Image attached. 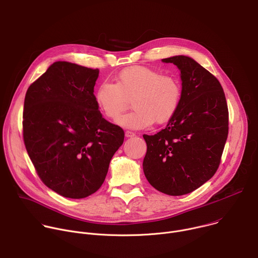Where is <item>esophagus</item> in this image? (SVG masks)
<instances>
[{
    "mask_svg": "<svg viewBox=\"0 0 258 258\" xmlns=\"http://www.w3.org/2000/svg\"><path fill=\"white\" fill-rule=\"evenodd\" d=\"M125 136H126V137H133V136H135V133L132 132V131H130V130H127V131L125 132Z\"/></svg>",
    "mask_w": 258,
    "mask_h": 258,
    "instance_id": "esophagus-1",
    "label": "esophagus"
}]
</instances>
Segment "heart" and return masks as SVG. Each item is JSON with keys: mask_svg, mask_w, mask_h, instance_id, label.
Masks as SVG:
<instances>
[{"mask_svg": "<svg viewBox=\"0 0 258 258\" xmlns=\"http://www.w3.org/2000/svg\"><path fill=\"white\" fill-rule=\"evenodd\" d=\"M97 108L107 118L117 121L130 100L133 110L118 123L132 129H144L153 122L169 121L182 100V84L174 75H164L145 66H131L121 70L114 82H105L94 91Z\"/></svg>", "mask_w": 258, "mask_h": 258, "instance_id": "1", "label": "heart"}]
</instances>
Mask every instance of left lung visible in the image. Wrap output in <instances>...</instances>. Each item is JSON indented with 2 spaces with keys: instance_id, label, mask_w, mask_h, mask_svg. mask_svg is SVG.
<instances>
[{
  "instance_id": "obj_1",
  "label": "left lung",
  "mask_w": 258,
  "mask_h": 258,
  "mask_svg": "<svg viewBox=\"0 0 258 258\" xmlns=\"http://www.w3.org/2000/svg\"><path fill=\"white\" fill-rule=\"evenodd\" d=\"M181 71L182 100L167 127L143 135V172L149 184L168 195L188 194L219 169L229 132V111L220 81L193 59H163Z\"/></svg>"
}]
</instances>
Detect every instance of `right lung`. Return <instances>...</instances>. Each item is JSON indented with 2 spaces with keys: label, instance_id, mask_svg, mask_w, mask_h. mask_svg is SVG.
<instances>
[{
  "label": "right lung",
  "instance_id": "right-lung-1",
  "mask_svg": "<svg viewBox=\"0 0 258 258\" xmlns=\"http://www.w3.org/2000/svg\"><path fill=\"white\" fill-rule=\"evenodd\" d=\"M98 69L55 62L28 87L23 140L34 169L49 189L73 199L104 183L124 131L102 118L93 88Z\"/></svg>",
  "mask_w": 258,
  "mask_h": 258
}]
</instances>
